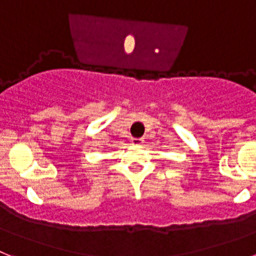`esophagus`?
Instances as JSON below:
<instances>
[{"instance_id": "1", "label": "esophagus", "mask_w": 256, "mask_h": 256, "mask_svg": "<svg viewBox=\"0 0 256 256\" xmlns=\"http://www.w3.org/2000/svg\"><path fill=\"white\" fill-rule=\"evenodd\" d=\"M132 143L134 146H140L144 143V139L143 138H132Z\"/></svg>"}]
</instances>
